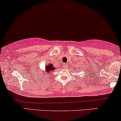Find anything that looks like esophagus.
<instances>
[{
    "label": "esophagus",
    "mask_w": 121,
    "mask_h": 121,
    "mask_svg": "<svg viewBox=\"0 0 121 121\" xmlns=\"http://www.w3.org/2000/svg\"><path fill=\"white\" fill-rule=\"evenodd\" d=\"M63 67H64V68H66L67 67V65L66 64H64Z\"/></svg>",
    "instance_id": "obj_1"
}]
</instances>
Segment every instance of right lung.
Masks as SVG:
<instances>
[{
	"label": "right lung",
	"instance_id": "obj_1",
	"mask_svg": "<svg viewBox=\"0 0 121 121\" xmlns=\"http://www.w3.org/2000/svg\"><path fill=\"white\" fill-rule=\"evenodd\" d=\"M46 71L47 72H52L55 69V68L53 67V65H46Z\"/></svg>",
	"mask_w": 121,
	"mask_h": 121
}]
</instances>
